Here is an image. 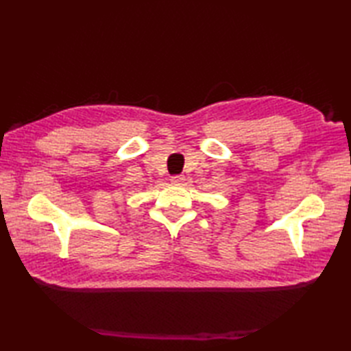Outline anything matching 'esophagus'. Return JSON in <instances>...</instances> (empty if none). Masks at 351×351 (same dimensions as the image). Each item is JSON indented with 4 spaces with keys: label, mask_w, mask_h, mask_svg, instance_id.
Returning a JSON list of instances; mask_svg holds the SVG:
<instances>
[{
    "label": "esophagus",
    "mask_w": 351,
    "mask_h": 351,
    "mask_svg": "<svg viewBox=\"0 0 351 351\" xmlns=\"http://www.w3.org/2000/svg\"><path fill=\"white\" fill-rule=\"evenodd\" d=\"M184 180L185 178L182 176V175H175V176H171V184H176V185H180L181 182H184Z\"/></svg>",
    "instance_id": "obj_1"
}]
</instances>
